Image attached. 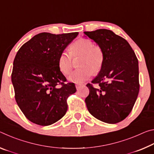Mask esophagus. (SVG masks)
<instances>
[{"label":"esophagus","mask_w":154,"mask_h":154,"mask_svg":"<svg viewBox=\"0 0 154 154\" xmlns=\"http://www.w3.org/2000/svg\"><path fill=\"white\" fill-rule=\"evenodd\" d=\"M75 86H76V88H77V90H79L81 88H82V84H76V85H75Z\"/></svg>","instance_id":"1"}]
</instances>
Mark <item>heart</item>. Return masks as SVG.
<instances>
[{"mask_svg": "<svg viewBox=\"0 0 154 154\" xmlns=\"http://www.w3.org/2000/svg\"><path fill=\"white\" fill-rule=\"evenodd\" d=\"M80 57L77 69L72 72L69 79L75 83L85 82L93 73L100 71L105 60L104 51L101 47L94 44L92 40L80 38L71 44L69 52L62 51L58 58L60 71L65 75H69L72 69V58Z\"/></svg>", "mask_w": 154, "mask_h": 154, "instance_id": "heart-1", "label": "heart"}]
</instances>
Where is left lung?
<instances>
[{
  "instance_id": "obj_1",
  "label": "left lung",
  "mask_w": 154,
  "mask_h": 154,
  "mask_svg": "<svg viewBox=\"0 0 154 154\" xmlns=\"http://www.w3.org/2000/svg\"><path fill=\"white\" fill-rule=\"evenodd\" d=\"M84 34L102 48L103 66L89 88L85 98L91 115L108 124H116L132 110L139 92V62L128 41L113 31L98 29ZM97 83L98 88L93 84Z\"/></svg>"
}]
</instances>
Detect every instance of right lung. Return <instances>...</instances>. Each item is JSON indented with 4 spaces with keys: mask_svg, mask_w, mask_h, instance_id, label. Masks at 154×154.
I'll use <instances>...</instances> for the list:
<instances>
[{
    "mask_svg": "<svg viewBox=\"0 0 154 154\" xmlns=\"http://www.w3.org/2000/svg\"><path fill=\"white\" fill-rule=\"evenodd\" d=\"M79 32H41L25 43L14 61L11 81L15 98L26 118L49 126L66 113L67 98L76 92L60 71L58 58Z\"/></svg>",
    "mask_w": 154,
    "mask_h": 154,
    "instance_id": "obj_1",
    "label": "right lung"
}]
</instances>
